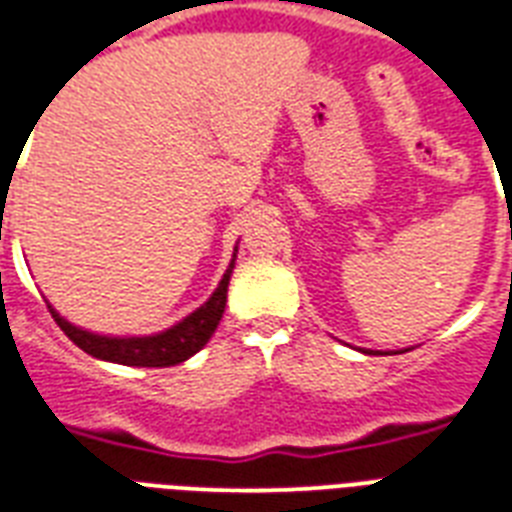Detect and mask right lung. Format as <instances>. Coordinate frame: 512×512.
<instances>
[{"mask_svg":"<svg viewBox=\"0 0 512 512\" xmlns=\"http://www.w3.org/2000/svg\"><path fill=\"white\" fill-rule=\"evenodd\" d=\"M237 256V245H235ZM235 256L229 261L227 272L221 277L219 288L211 293V299L205 301L202 307L186 315L184 320H178L176 326L165 328L160 334L152 336H104L85 331V328L74 326L66 318H61L53 310V304H47V310L55 318V323L61 326V331L69 336L71 342L77 344L79 350H85L87 355H93L98 360H109V363H120V366H138V368H168L178 366L200 352L213 331L219 328V320L227 307V288L232 269H235Z\"/></svg>","mask_w":512,"mask_h":512,"instance_id":"right-lung-1","label":"right lung"}]
</instances>
